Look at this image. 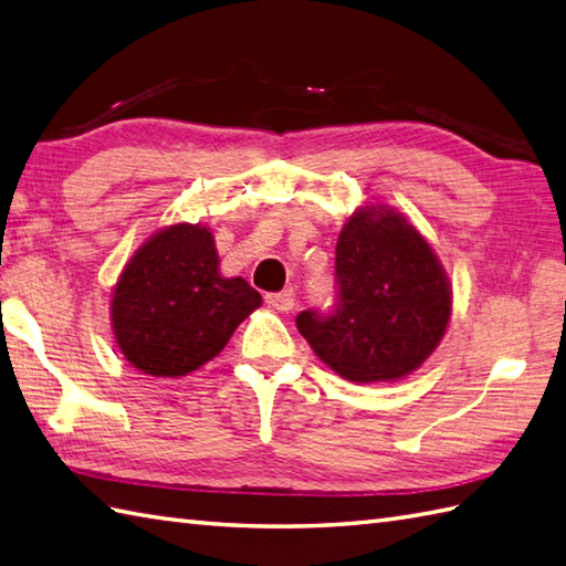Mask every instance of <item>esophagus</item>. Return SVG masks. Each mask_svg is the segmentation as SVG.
<instances>
[{"label":"esophagus","instance_id":"1","mask_svg":"<svg viewBox=\"0 0 566 566\" xmlns=\"http://www.w3.org/2000/svg\"><path fill=\"white\" fill-rule=\"evenodd\" d=\"M266 303H269L273 310H279V312H291V310L295 307V297H293L291 291H285V293H271V295H266Z\"/></svg>","mask_w":566,"mask_h":566}]
</instances>
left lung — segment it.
I'll return each mask as SVG.
<instances>
[{"instance_id": "obj_1", "label": "left lung", "mask_w": 566, "mask_h": 566, "mask_svg": "<svg viewBox=\"0 0 566 566\" xmlns=\"http://www.w3.org/2000/svg\"><path fill=\"white\" fill-rule=\"evenodd\" d=\"M336 279L334 315H297L324 366L358 385L419 370L453 317V285L413 222L392 206H358L338 232Z\"/></svg>"}]
</instances>
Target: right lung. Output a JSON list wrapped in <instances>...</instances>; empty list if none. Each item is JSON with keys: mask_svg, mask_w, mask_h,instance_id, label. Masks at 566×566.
Wrapping results in <instances>:
<instances>
[{"mask_svg": "<svg viewBox=\"0 0 566 566\" xmlns=\"http://www.w3.org/2000/svg\"><path fill=\"white\" fill-rule=\"evenodd\" d=\"M261 307L240 275L220 273L208 224L174 222L149 234L111 293V332L125 360L153 378H184L228 346Z\"/></svg>", "mask_w": 566, "mask_h": 566, "instance_id": "1", "label": "right lung"}]
</instances>
